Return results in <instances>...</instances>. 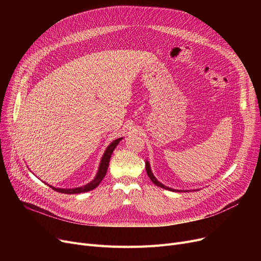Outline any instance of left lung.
<instances>
[{
    "label": "left lung",
    "mask_w": 261,
    "mask_h": 261,
    "mask_svg": "<svg viewBox=\"0 0 261 261\" xmlns=\"http://www.w3.org/2000/svg\"><path fill=\"white\" fill-rule=\"evenodd\" d=\"M146 171H147V174H148V176L150 177V180H151L152 182H153V184H155L156 186H159V187H161V188H164V189H167V190H170V191H190V190H177V189H173V188H170V187H168V186H165L164 184H162L161 182H159L158 180H156V177L154 176V174L152 173V171H151V167H150V163L148 162V161H146ZM196 190V189H195ZM197 190H199V189H197Z\"/></svg>",
    "instance_id": "obj_1"
}]
</instances>
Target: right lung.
Wrapping results in <instances>:
<instances>
[{
  "label": "right lung",
  "instance_id": "1",
  "mask_svg": "<svg viewBox=\"0 0 261 261\" xmlns=\"http://www.w3.org/2000/svg\"><path fill=\"white\" fill-rule=\"evenodd\" d=\"M122 140V138H119V139H116L115 141H113L111 144H110L106 151L100 160V163H99V167H98V171L97 173H96L94 179L88 183L87 185H84V186H80V187H76V188H58V187H53L50 185H48L49 187H51L54 190L58 191V193H61V194H68V195H74V194H81V193H87V191H90V190H93L94 188L97 187L100 182L103 180V177L107 173V170H108V167H109V162H110V159H111V155H112V152L114 151V149L116 148V146L118 145V143ZM46 184V183H45Z\"/></svg>",
  "mask_w": 261,
  "mask_h": 261
}]
</instances>
